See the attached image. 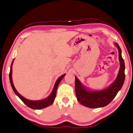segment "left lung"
Returning <instances> with one entry per match:
<instances>
[{
  "label": "left lung",
  "mask_w": 133,
  "mask_h": 133,
  "mask_svg": "<svg viewBox=\"0 0 133 133\" xmlns=\"http://www.w3.org/2000/svg\"><path fill=\"white\" fill-rule=\"evenodd\" d=\"M114 45L118 49L120 68L116 78L108 87L101 90H90L83 85L77 77H75V90L77 98L82 105L87 107L97 108L107 105L115 97L123 85L125 79L124 62L122 58L120 46L116 43H114Z\"/></svg>",
  "instance_id": "8db88e82"
}]
</instances>
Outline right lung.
I'll use <instances>...</instances> for the list:
<instances>
[{
  "label": "right lung",
  "instance_id": "add662e5",
  "mask_svg": "<svg viewBox=\"0 0 133 133\" xmlns=\"http://www.w3.org/2000/svg\"><path fill=\"white\" fill-rule=\"evenodd\" d=\"M14 61V59L12 61L11 66H10L9 78H10V84H11L12 89L13 91L14 92L15 94L18 97H19L20 99L28 107H29L30 108L33 109V110H40V109L46 108L47 107L51 105L52 104L54 103L55 98L56 94V90H57V88H58L59 83L61 81V80L63 78V77L65 76L66 74H63L62 75H61V77L58 78V79L56 80L55 84L54 85V87L52 90L51 93L50 94V95L48 96L47 97L40 100H30L25 98L24 97H23L22 95H21L19 93L17 92V90H16V89H15V88L14 87V84H13L12 79V64H13Z\"/></svg>",
  "mask_w": 133,
  "mask_h": 133
}]
</instances>
